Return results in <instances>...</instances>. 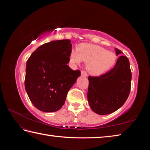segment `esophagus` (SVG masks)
Wrapping results in <instances>:
<instances>
[{"label": "esophagus", "instance_id": "1", "mask_svg": "<svg viewBox=\"0 0 150 150\" xmlns=\"http://www.w3.org/2000/svg\"><path fill=\"white\" fill-rule=\"evenodd\" d=\"M81 76H83V77H87L88 76V74H87V73H86V72H85L84 71H81Z\"/></svg>", "mask_w": 150, "mask_h": 150}]
</instances>
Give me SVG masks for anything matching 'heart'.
I'll return each mask as SVG.
<instances>
[{"label": "heart", "instance_id": "obj_1", "mask_svg": "<svg viewBox=\"0 0 150 150\" xmlns=\"http://www.w3.org/2000/svg\"><path fill=\"white\" fill-rule=\"evenodd\" d=\"M82 61L86 62V68L90 74L99 76L115 65L116 56L97 45L82 43L77 46L76 51H71L69 61L72 64H79Z\"/></svg>", "mask_w": 150, "mask_h": 150}]
</instances>
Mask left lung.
<instances>
[{
    "label": "left lung",
    "mask_w": 150,
    "mask_h": 150,
    "mask_svg": "<svg viewBox=\"0 0 150 150\" xmlns=\"http://www.w3.org/2000/svg\"><path fill=\"white\" fill-rule=\"evenodd\" d=\"M116 56L122 52L115 48ZM88 100L91 110L106 115L120 109L128 99L131 72L128 59L121 55L114 68L99 77L89 76Z\"/></svg>",
    "instance_id": "1"
}]
</instances>
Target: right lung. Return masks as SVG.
Wrapping results in <instances>:
<instances>
[{
    "instance_id": "1",
    "label": "right lung",
    "mask_w": 150,
    "mask_h": 150,
    "mask_svg": "<svg viewBox=\"0 0 150 150\" xmlns=\"http://www.w3.org/2000/svg\"><path fill=\"white\" fill-rule=\"evenodd\" d=\"M72 51L69 39L52 40L35 49L26 63L25 89L33 105L51 112L64 105L67 94L81 76L67 66Z\"/></svg>"
}]
</instances>
